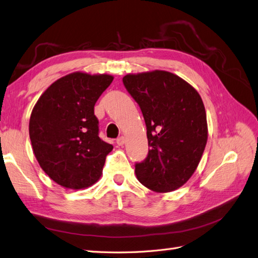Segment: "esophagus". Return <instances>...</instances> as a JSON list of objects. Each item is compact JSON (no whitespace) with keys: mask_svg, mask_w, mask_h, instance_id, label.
<instances>
[{"mask_svg":"<svg viewBox=\"0 0 258 258\" xmlns=\"http://www.w3.org/2000/svg\"><path fill=\"white\" fill-rule=\"evenodd\" d=\"M124 142H126V139H124V137H120V138H118L117 140H116V143L119 145V146H122L123 144H124Z\"/></svg>","mask_w":258,"mask_h":258,"instance_id":"34e87169","label":"esophagus"}]
</instances>
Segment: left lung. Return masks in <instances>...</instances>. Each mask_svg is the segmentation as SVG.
<instances>
[{
  "mask_svg": "<svg viewBox=\"0 0 258 258\" xmlns=\"http://www.w3.org/2000/svg\"><path fill=\"white\" fill-rule=\"evenodd\" d=\"M146 124L149 154L136 164L138 180L166 193L183 185L196 171L207 142L203 101L191 85L169 72L154 71L122 78Z\"/></svg>",
  "mask_w": 258,
  "mask_h": 258,
  "instance_id": "obj_1",
  "label": "left lung"
}]
</instances>
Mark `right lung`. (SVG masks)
I'll use <instances>...</instances> for the list:
<instances>
[{"mask_svg": "<svg viewBox=\"0 0 258 258\" xmlns=\"http://www.w3.org/2000/svg\"><path fill=\"white\" fill-rule=\"evenodd\" d=\"M110 75L73 73L53 82L29 121L32 150L41 168L67 189H85L102 175L113 145L99 137L94 105L112 83Z\"/></svg>", "mask_w": 258, "mask_h": 258, "instance_id": "1", "label": "right lung"}]
</instances>
